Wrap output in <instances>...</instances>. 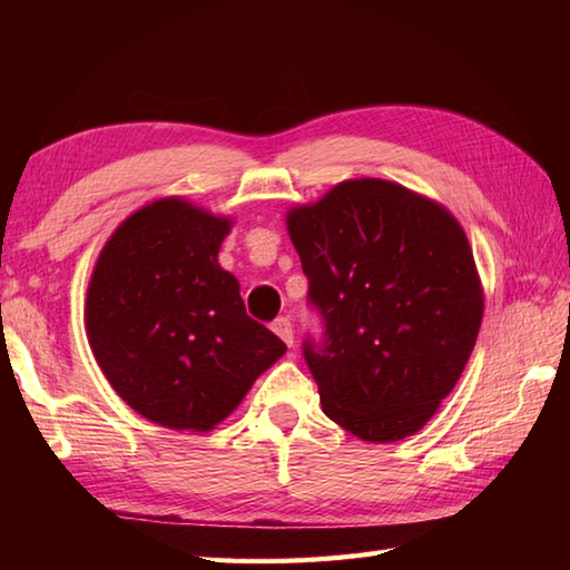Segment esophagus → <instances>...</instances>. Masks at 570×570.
<instances>
[{"instance_id":"obj_1","label":"esophagus","mask_w":570,"mask_h":570,"mask_svg":"<svg viewBox=\"0 0 570 570\" xmlns=\"http://www.w3.org/2000/svg\"><path fill=\"white\" fill-rule=\"evenodd\" d=\"M272 331L282 337V341L292 347L294 345V328H292V321L288 318H276L274 323H272Z\"/></svg>"}]
</instances>
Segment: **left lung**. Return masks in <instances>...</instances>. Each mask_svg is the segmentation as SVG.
<instances>
[{"label":"left lung","mask_w":570,"mask_h":570,"mask_svg":"<svg viewBox=\"0 0 570 570\" xmlns=\"http://www.w3.org/2000/svg\"><path fill=\"white\" fill-rule=\"evenodd\" d=\"M325 323L304 343L325 416L362 441L414 435L453 392L482 323L468 237L441 203L355 178L286 213Z\"/></svg>","instance_id":"obj_1"}]
</instances>
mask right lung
Returning a JSON list of instances; mask_svg holds the SVG:
<instances>
[{"instance_id":"obj_1","label":"right lung","mask_w":570,"mask_h":570,"mask_svg":"<svg viewBox=\"0 0 570 570\" xmlns=\"http://www.w3.org/2000/svg\"><path fill=\"white\" fill-rule=\"evenodd\" d=\"M229 227L184 198L154 200L115 229L90 276L92 355L112 390L164 429H215L286 353L217 264Z\"/></svg>"}]
</instances>
